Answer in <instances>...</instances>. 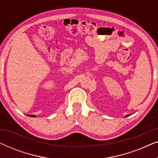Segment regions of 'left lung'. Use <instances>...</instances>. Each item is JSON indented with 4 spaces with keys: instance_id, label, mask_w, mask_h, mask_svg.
<instances>
[{
    "instance_id": "left-lung-1",
    "label": "left lung",
    "mask_w": 158,
    "mask_h": 158,
    "mask_svg": "<svg viewBox=\"0 0 158 158\" xmlns=\"http://www.w3.org/2000/svg\"><path fill=\"white\" fill-rule=\"evenodd\" d=\"M129 116V114H128V115H127V116H125V117H126V116Z\"/></svg>"
}]
</instances>
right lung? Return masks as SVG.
Listing matches in <instances>:
<instances>
[{
	"mask_svg": "<svg viewBox=\"0 0 158 158\" xmlns=\"http://www.w3.org/2000/svg\"><path fill=\"white\" fill-rule=\"evenodd\" d=\"M27 116H31V117H35V115H30V114H28Z\"/></svg>",
	"mask_w": 158,
	"mask_h": 158,
	"instance_id": "right-lung-1",
	"label": "right lung"
}]
</instances>
